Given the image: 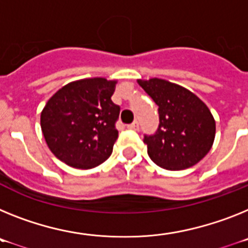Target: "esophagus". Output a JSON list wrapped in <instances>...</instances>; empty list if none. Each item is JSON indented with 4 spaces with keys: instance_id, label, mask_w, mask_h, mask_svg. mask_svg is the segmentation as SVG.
<instances>
[{
    "instance_id": "34e87169",
    "label": "esophagus",
    "mask_w": 248,
    "mask_h": 248,
    "mask_svg": "<svg viewBox=\"0 0 248 248\" xmlns=\"http://www.w3.org/2000/svg\"><path fill=\"white\" fill-rule=\"evenodd\" d=\"M127 128H130V130H139V122H132V124L127 126Z\"/></svg>"
}]
</instances>
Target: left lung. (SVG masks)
Wrapping results in <instances>:
<instances>
[{
  "instance_id": "8db88e82",
  "label": "left lung",
  "mask_w": 248,
  "mask_h": 248,
  "mask_svg": "<svg viewBox=\"0 0 248 248\" xmlns=\"http://www.w3.org/2000/svg\"><path fill=\"white\" fill-rule=\"evenodd\" d=\"M137 82L158 106V128L143 139L151 160L171 171L199 163L214 145L216 133V122L208 107L187 88L166 79Z\"/></svg>"
}]
</instances>
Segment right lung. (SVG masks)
Wrapping results in <instances>:
<instances>
[{"mask_svg": "<svg viewBox=\"0 0 248 248\" xmlns=\"http://www.w3.org/2000/svg\"><path fill=\"white\" fill-rule=\"evenodd\" d=\"M117 81L102 77L67 83L41 112L46 143L60 161L79 170L93 169L108 158L118 131L120 106L112 102Z\"/></svg>", "mask_w": 248, "mask_h": 248, "instance_id": "add662e5", "label": "right lung"}]
</instances>
